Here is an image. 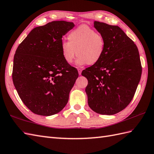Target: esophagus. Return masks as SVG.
<instances>
[{
	"instance_id": "34e87169",
	"label": "esophagus",
	"mask_w": 154,
	"mask_h": 154,
	"mask_svg": "<svg viewBox=\"0 0 154 154\" xmlns=\"http://www.w3.org/2000/svg\"><path fill=\"white\" fill-rule=\"evenodd\" d=\"M82 69H81V68H78V72H79V75H81V73H82Z\"/></svg>"
}]
</instances>
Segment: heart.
<instances>
[{"instance_id": "obj_1", "label": "heart", "mask_w": 154, "mask_h": 154, "mask_svg": "<svg viewBox=\"0 0 154 154\" xmlns=\"http://www.w3.org/2000/svg\"><path fill=\"white\" fill-rule=\"evenodd\" d=\"M67 41L60 45L63 59L67 63H72L77 54L79 65H94L102 59L106 50L103 35L86 25L71 31L67 35Z\"/></svg>"}]
</instances>
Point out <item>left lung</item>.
Returning a JSON list of instances; mask_svg holds the SVG:
<instances>
[{"mask_svg":"<svg viewBox=\"0 0 154 154\" xmlns=\"http://www.w3.org/2000/svg\"><path fill=\"white\" fill-rule=\"evenodd\" d=\"M94 26L106 41L99 62L82 71L88 80L85 91L90 108L102 115H113L129 104L142 74L138 50L116 26L95 21Z\"/></svg>","mask_w":154,"mask_h":154,"instance_id":"obj_1","label":"left lung"}]
</instances>
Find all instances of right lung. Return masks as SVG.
Here are the masks:
<instances>
[{"mask_svg": "<svg viewBox=\"0 0 154 154\" xmlns=\"http://www.w3.org/2000/svg\"><path fill=\"white\" fill-rule=\"evenodd\" d=\"M72 22L54 21L34 28L16 49L12 80L21 101L37 115L50 116L66 106L79 76L63 59L62 36Z\"/></svg>", "mask_w": 154, "mask_h": 154, "instance_id": "right-lung-1", "label": "right lung"}]
</instances>
